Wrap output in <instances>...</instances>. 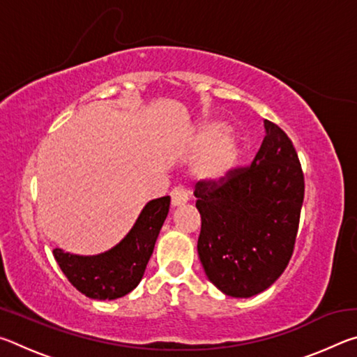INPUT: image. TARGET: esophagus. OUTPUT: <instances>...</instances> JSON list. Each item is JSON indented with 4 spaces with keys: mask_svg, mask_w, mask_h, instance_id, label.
I'll use <instances>...</instances> for the list:
<instances>
[{
    "mask_svg": "<svg viewBox=\"0 0 357 357\" xmlns=\"http://www.w3.org/2000/svg\"><path fill=\"white\" fill-rule=\"evenodd\" d=\"M170 195H172V206L173 208L183 206V204H185L187 200H189V195H187L184 187H174Z\"/></svg>",
    "mask_w": 357,
    "mask_h": 357,
    "instance_id": "34e87169",
    "label": "esophagus"
}]
</instances>
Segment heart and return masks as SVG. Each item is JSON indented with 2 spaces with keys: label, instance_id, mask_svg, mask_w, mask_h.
<instances>
[{
  "label": "heart",
  "instance_id": "b5f03b06",
  "mask_svg": "<svg viewBox=\"0 0 357 357\" xmlns=\"http://www.w3.org/2000/svg\"><path fill=\"white\" fill-rule=\"evenodd\" d=\"M225 132L227 126L220 121H209L198 129L195 146L203 148L193 165V172L198 179L208 183H222L238 167L241 144L236 137Z\"/></svg>",
  "mask_w": 357,
  "mask_h": 357
}]
</instances>
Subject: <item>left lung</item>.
<instances>
[{"label":"left lung","mask_w":357,"mask_h":357,"mask_svg":"<svg viewBox=\"0 0 357 357\" xmlns=\"http://www.w3.org/2000/svg\"><path fill=\"white\" fill-rule=\"evenodd\" d=\"M261 146L250 167L222 183L200 181L198 257L208 279L231 298L263 293L285 271L298 234L304 174L293 143L264 119Z\"/></svg>","instance_id":"left-lung-1"}]
</instances>
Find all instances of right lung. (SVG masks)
<instances>
[{
  "instance_id": "obj_1",
  "label": "right lung",
  "mask_w": 357,
  "mask_h": 357,
  "mask_svg": "<svg viewBox=\"0 0 357 357\" xmlns=\"http://www.w3.org/2000/svg\"><path fill=\"white\" fill-rule=\"evenodd\" d=\"M168 209L170 197L144 204L130 231L107 252L75 255L55 247L53 255L68 280L84 296L99 301L123 298L143 279Z\"/></svg>"
}]
</instances>
